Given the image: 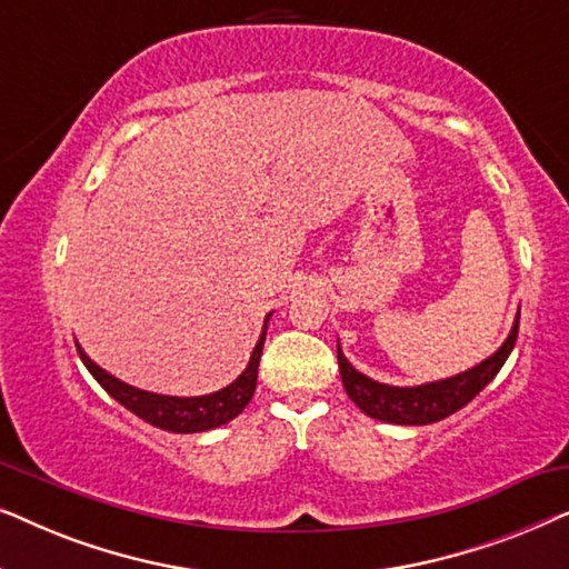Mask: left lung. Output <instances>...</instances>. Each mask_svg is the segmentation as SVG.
<instances>
[{
	"mask_svg": "<svg viewBox=\"0 0 569 569\" xmlns=\"http://www.w3.org/2000/svg\"><path fill=\"white\" fill-rule=\"evenodd\" d=\"M518 326H520V313L516 318V326H512L508 341H505V345L497 349L489 360L477 365V368L466 370L456 378L438 380V383H427L417 388L383 386V383H376V380L365 378L362 372H357L352 365L347 362V357L341 355V349L337 345L341 383H345V391L349 399H352L357 407L372 419H383V422H393V425L440 422V419L450 417L453 411L463 409L466 403H469L473 396H477L481 388H485L489 380L500 372L505 360H508L512 352V347H516Z\"/></svg>",
	"mask_w": 569,
	"mask_h": 569,
	"instance_id": "1",
	"label": "left lung"
}]
</instances>
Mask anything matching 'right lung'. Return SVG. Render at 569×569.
<instances>
[{
	"label": "right lung",
	"mask_w": 569,
	"mask_h": 569,
	"mask_svg": "<svg viewBox=\"0 0 569 569\" xmlns=\"http://www.w3.org/2000/svg\"><path fill=\"white\" fill-rule=\"evenodd\" d=\"M263 339H267V323H263V333L259 345L253 349L251 362H248L243 376H238V380H232V383L228 388H222V391L209 393V396H197V399H176V396H158V393L139 391V388L121 383V380L108 376L106 370H100L98 365L82 352L80 345H77V352H80L84 368L92 372V378H96L116 401L123 403L129 411H134L139 419H144V422L170 432H204V430H212V427L230 422V419L238 417L240 411L246 409V403L251 401V396L256 391V378H259Z\"/></svg>",
	"instance_id": "1"
}]
</instances>
